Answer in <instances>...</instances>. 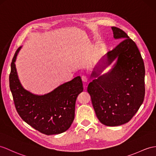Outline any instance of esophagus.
I'll return each instance as SVG.
<instances>
[{
    "label": "esophagus",
    "instance_id": "esophagus-1",
    "mask_svg": "<svg viewBox=\"0 0 156 156\" xmlns=\"http://www.w3.org/2000/svg\"><path fill=\"white\" fill-rule=\"evenodd\" d=\"M81 80L83 83H86V82H87V81H88V78H87L86 76L83 75L81 77Z\"/></svg>",
    "mask_w": 156,
    "mask_h": 156
}]
</instances>
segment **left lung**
Masks as SVG:
<instances>
[{
  "label": "left lung",
  "mask_w": 156,
  "mask_h": 156,
  "mask_svg": "<svg viewBox=\"0 0 156 156\" xmlns=\"http://www.w3.org/2000/svg\"><path fill=\"white\" fill-rule=\"evenodd\" d=\"M112 30L114 37L122 40L107 53V63L110 65L116 58L117 62L108 73L90 82L87 91L100 122L116 126L128 122L143 103L145 67L134 41L121 29ZM98 75L95 71L91 75L94 77Z\"/></svg>",
  "instance_id": "left-lung-1"
}]
</instances>
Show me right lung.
<instances>
[{"label": "right lung", "mask_w": 156, "mask_h": 156, "mask_svg": "<svg viewBox=\"0 0 156 156\" xmlns=\"http://www.w3.org/2000/svg\"><path fill=\"white\" fill-rule=\"evenodd\" d=\"M20 48L14 55L9 75L10 89L17 112L30 126L45 135L66 131L74 120L76 99L83 90L81 77H75L44 95L30 93L21 85L14 63Z\"/></svg>", "instance_id": "add662e5"}]
</instances>
